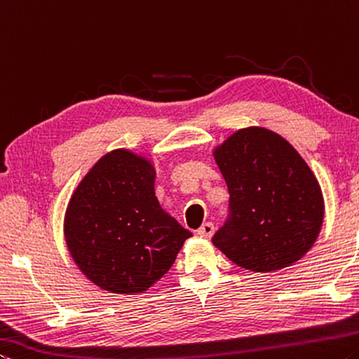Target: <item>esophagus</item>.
Returning <instances> with one entry per match:
<instances>
[{
  "mask_svg": "<svg viewBox=\"0 0 359 359\" xmlns=\"http://www.w3.org/2000/svg\"><path fill=\"white\" fill-rule=\"evenodd\" d=\"M197 233L201 235V237H203V238H210L211 235L215 233V226L211 224V222H205V224H202L201 227H198Z\"/></svg>",
  "mask_w": 359,
  "mask_h": 359,
  "instance_id": "esophagus-1",
  "label": "esophagus"
}]
</instances>
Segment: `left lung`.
Instances as JSON below:
<instances>
[{
  "mask_svg": "<svg viewBox=\"0 0 359 359\" xmlns=\"http://www.w3.org/2000/svg\"><path fill=\"white\" fill-rule=\"evenodd\" d=\"M229 215L211 242L237 266L272 272L301 259L318 237V181L285 138L262 127L235 132L215 151Z\"/></svg>",
  "mask_w": 359,
  "mask_h": 359,
  "instance_id": "8db88e82",
  "label": "left lung"
}]
</instances>
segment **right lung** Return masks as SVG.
Segmentation results:
<instances>
[{
    "instance_id": "right-lung-1",
    "label": "right lung",
    "mask_w": 359,
    "mask_h": 359,
    "mask_svg": "<svg viewBox=\"0 0 359 359\" xmlns=\"http://www.w3.org/2000/svg\"><path fill=\"white\" fill-rule=\"evenodd\" d=\"M154 175L149 161L116 149L93 165L68 205V250L81 272L104 291H146L192 237L161 208Z\"/></svg>"
}]
</instances>
